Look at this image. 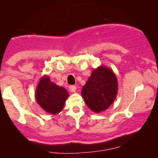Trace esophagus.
I'll use <instances>...</instances> for the list:
<instances>
[{
    "label": "esophagus",
    "instance_id": "esophagus-1",
    "mask_svg": "<svg viewBox=\"0 0 158 158\" xmlns=\"http://www.w3.org/2000/svg\"><path fill=\"white\" fill-rule=\"evenodd\" d=\"M69 89L70 91V92H76V89H77V87L75 85H70L69 87Z\"/></svg>",
    "mask_w": 158,
    "mask_h": 158
}]
</instances>
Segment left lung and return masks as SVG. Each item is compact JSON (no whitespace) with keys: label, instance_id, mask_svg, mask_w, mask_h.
<instances>
[{"label":"left lung","instance_id":"8db88e82","mask_svg":"<svg viewBox=\"0 0 158 158\" xmlns=\"http://www.w3.org/2000/svg\"><path fill=\"white\" fill-rule=\"evenodd\" d=\"M118 90V79L109 67L94 69L82 88L81 95L89 109L95 113L105 111L115 100Z\"/></svg>","mask_w":158,"mask_h":158}]
</instances>
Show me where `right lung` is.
<instances>
[{
	"label": "right lung",
	"mask_w": 158,
	"mask_h": 158,
	"mask_svg": "<svg viewBox=\"0 0 158 158\" xmlns=\"http://www.w3.org/2000/svg\"><path fill=\"white\" fill-rule=\"evenodd\" d=\"M69 96L67 91L55 84L48 75L40 79L35 92L36 101L45 112L57 114L63 110Z\"/></svg>",
	"instance_id": "1"
}]
</instances>
